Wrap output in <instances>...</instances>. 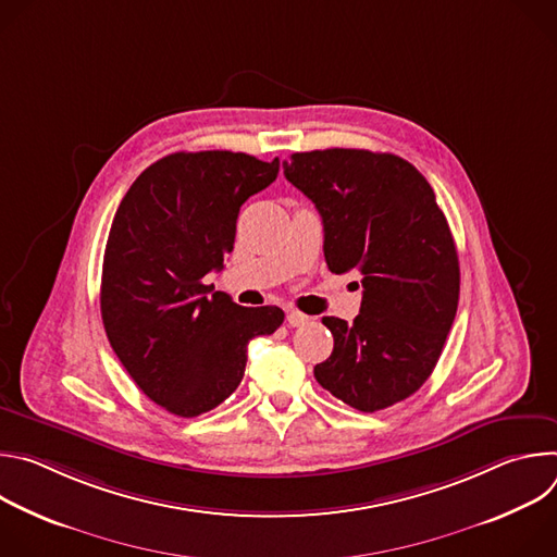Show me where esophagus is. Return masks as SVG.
<instances>
[{
  "label": "esophagus",
  "mask_w": 557,
  "mask_h": 557,
  "mask_svg": "<svg viewBox=\"0 0 557 557\" xmlns=\"http://www.w3.org/2000/svg\"><path fill=\"white\" fill-rule=\"evenodd\" d=\"M308 320H310V317L304 314V312L297 310V308H288V310H286V322H288V326H293V329L308 324Z\"/></svg>",
  "instance_id": "esophagus-1"
}]
</instances>
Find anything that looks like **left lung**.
Listing matches in <instances>:
<instances>
[{"instance_id": "8db88e82", "label": "left lung", "mask_w": 557, "mask_h": 557, "mask_svg": "<svg viewBox=\"0 0 557 557\" xmlns=\"http://www.w3.org/2000/svg\"><path fill=\"white\" fill-rule=\"evenodd\" d=\"M284 176L322 215L329 269L357 273L363 288L352 324L322 320L335 348L314 379L359 412L408 399L443 352L460 290L434 189L404 158L368 149L297 151Z\"/></svg>"}]
</instances>
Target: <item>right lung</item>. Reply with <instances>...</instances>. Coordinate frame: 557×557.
I'll return each instance as SVG.
<instances>
[{"label": "right lung", "mask_w": 557, "mask_h": 557, "mask_svg": "<svg viewBox=\"0 0 557 557\" xmlns=\"http://www.w3.org/2000/svg\"><path fill=\"white\" fill-rule=\"evenodd\" d=\"M277 172V158L176 151L116 209L101 275L106 335L134 383L176 417L218 408L245 376L249 342L284 322L277 306L245 308L202 282L233 251L240 207Z\"/></svg>", "instance_id": "add662e5"}]
</instances>
